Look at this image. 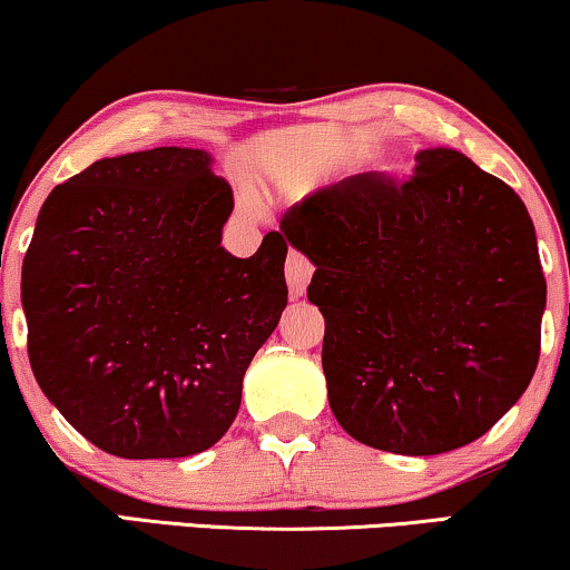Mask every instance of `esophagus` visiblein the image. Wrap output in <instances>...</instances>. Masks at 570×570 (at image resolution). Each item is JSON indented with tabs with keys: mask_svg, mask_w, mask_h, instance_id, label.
Here are the masks:
<instances>
[{
	"mask_svg": "<svg viewBox=\"0 0 570 570\" xmlns=\"http://www.w3.org/2000/svg\"><path fill=\"white\" fill-rule=\"evenodd\" d=\"M309 278H313V265H309L305 255L292 249L289 257H286V284H289L292 297H302L305 294Z\"/></svg>",
	"mask_w": 570,
	"mask_h": 570,
	"instance_id": "obj_1",
	"label": "esophagus"
}]
</instances>
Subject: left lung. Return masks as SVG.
Instances as JSON below:
<instances>
[{
	"instance_id": "left-lung-1",
	"label": "left lung",
	"mask_w": 570,
	"mask_h": 570,
	"mask_svg": "<svg viewBox=\"0 0 570 570\" xmlns=\"http://www.w3.org/2000/svg\"><path fill=\"white\" fill-rule=\"evenodd\" d=\"M281 234L315 265L338 426L394 455L476 442L537 371L547 284L521 197L463 153L413 178L357 173L297 202Z\"/></svg>"
}]
</instances>
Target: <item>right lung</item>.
I'll use <instances>...</instances> for the list:
<instances>
[{
    "instance_id": "add662e5",
    "label": "right lung",
    "mask_w": 570,
    "mask_h": 570,
    "mask_svg": "<svg viewBox=\"0 0 570 570\" xmlns=\"http://www.w3.org/2000/svg\"><path fill=\"white\" fill-rule=\"evenodd\" d=\"M234 194L213 155L102 157L55 186L23 261L28 360L99 450L186 458L226 434L242 381L286 307V239L220 247Z\"/></svg>"
}]
</instances>
